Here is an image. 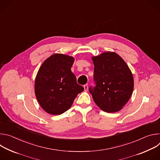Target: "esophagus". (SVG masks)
Instances as JSON below:
<instances>
[{"label": "esophagus", "mask_w": 160, "mask_h": 160, "mask_svg": "<svg viewBox=\"0 0 160 160\" xmlns=\"http://www.w3.org/2000/svg\"><path fill=\"white\" fill-rule=\"evenodd\" d=\"M83 87H84V90H85V91H87V90H88V84H85V85H84Z\"/></svg>", "instance_id": "obj_1"}]
</instances>
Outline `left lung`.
<instances>
[{
	"mask_svg": "<svg viewBox=\"0 0 160 160\" xmlns=\"http://www.w3.org/2000/svg\"><path fill=\"white\" fill-rule=\"evenodd\" d=\"M94 65V87H90L95 103L107 112L123 108L133 90V78L125 61L114 52H104L92 56Z\"/></svg>",
	"mask_w": 160,
	"mask_h": 160,
	"instance_id": "obj_1",
	"label": "left lung"
}]
</instances>
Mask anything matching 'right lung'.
Returning a JSON list of instances; mask_svg holds the SVG:
<instances>
[{
    "instance_id": "obj_1",
    "label": "right lung",
    "mask_w": 160,
    "mask_h": 160,
    "mask_svg": "<svg viewBox=\"0 0 160 160\" xmlns=\"http://www.w3.org/2000/svg\"><path fill=\"white\" fill-rule=\"evenodd\" d=\"M75 58L54 54L45 59L35 80V93L42 108L49 114L59 115L69 109L84 88L77 83L71 68Z\"/></svg>"
}]
</instances>
